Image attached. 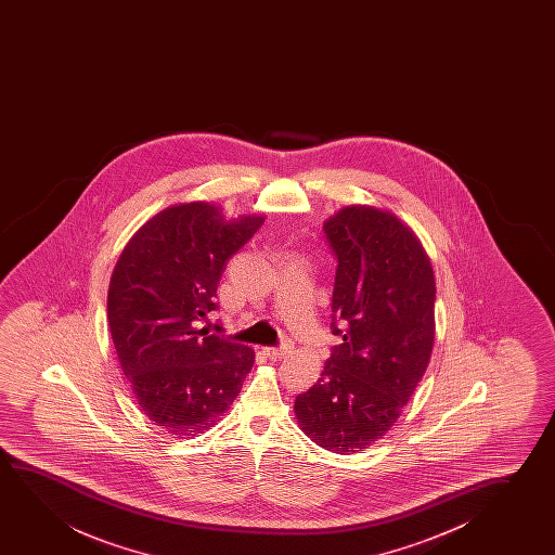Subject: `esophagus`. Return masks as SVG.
<instances>
[{"mask_svg": "<svg viewBox=\"0 0 555 555\" xmlns=\"http://www.w3.org/2000/svg\"><path fill=\"white\" fill-rule=\"evenodd\" d=\"M292 349H294V343H292V339H286V341L282 343L281 347H266L263 352H266L267 357L284 358L288 357Z\"/></svg>", "mask_w": 555, "mask_h": 555, "instance_id": "34e87169", "label": "esophagus"}]
</instances>
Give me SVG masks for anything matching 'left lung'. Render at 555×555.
I'll use <instances>...</instances> for the list:
<instances>
[{
    "mask_svg": "<svg viewBox=\"0 0 555 555\" xmlns=\"http://www.w3.org/2000/svg\"><path fill=\"white\" fill-rule=\"evenodd\" d=\"M337 259L332 332L341 335L317 385L296 398L309 438L357 453L395 425L433 354L436 282L408 225L373 206H345L324 223Z\"/></svg>",
    "mask_w": 555,
    "mask_h": 555,
    "instance_id": "1",
    "label": "left lung"
}]
</instances>
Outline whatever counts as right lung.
I'll return each instance as SVG.
<instances>
[{
  "instance_id": "1",
  "label": "right lung",
  "mask_w": 555,
  "mask_h": 555,
  "mask_svg": "<svg viewBox=\"0 0 555 555\" xmlns=\"http://www.w3.org/2000/svg\"><path fill=\"white\" fill-rule=\"evenodd\" d=\"M266 218L225 221L218 206H170L138 229L117 259L107 322L138 405L163 430L197 436L233 403L254 350L208 334L221 274Z\"/></svg>"
}]
</instances>
